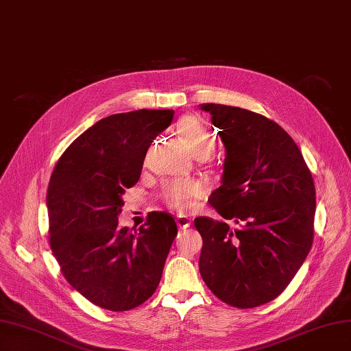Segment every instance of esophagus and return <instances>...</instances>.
Masks as SVG:
<instances>
[{
  "label": "esophagus",
  "mask_w": 351,
  "mask_h": 351,
  "mask_svg": "<svg viewBox=\"0 0 351 351\" xmlns=\"http://www.w3.org/2000/svg\"><path fill=\"white\" fill-rule=\"evenodd\" d=\"M190 224H192V219H190L187 215L180 214V215L177 217V226H178V228H180V230H186V228H189V227H190Z\"/></svg>",
  "instance_id": "34e87169"
}]
</instances>
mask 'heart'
Segmentation results:
<instances>
[{"label":"heart","mask_w":351,"mask_h":351,"mask_svg":"<svg viewBox=\"0 0 351 351\" xmlns=\"http://www.w3.org/2000/svg\"><path fill=\"white\" fill-rule=\"evenodd\" d=\"M176 130L196 156L208 155L215 146V137L206 123L196 115H184L176 123ZM208 192L202 180H173L164 187V200L177 210H189L197 205Z\"/></svg>","instance_id":"obj_1"}]
</instances>
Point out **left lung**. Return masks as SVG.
Listing matches in <instances>:
<instances>
[{
    "label": "left lung",
    "mask_w": 351,
    "mask_h": 351,
    "mask_svg": "<svg viewBox=\"0 0 351 351\" xmlns=\"http://www.w3.org/2000/svg\"><path fill=\"white\" fill-rule=\"evenodd\" d=\"M227 156L222 184L210 193L218 214L239 226L199 217V271L219 300L250 309L287 289L313 243L316 193L299 146L261 114L202 104Z\"/></svg>",
    "instance_id": "8db88e82"
}]
</instances>
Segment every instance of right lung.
<instances>
[{"label": "right lung", "instance_id": "obj_1", "mask_svg": "<svg viewBox=\"0 0 351 351\" xmlns=\"http://www.w3.org/2000/svg\"><path fill=\"white\" fill-rule=\"evenodd\" d=\"M173 115L137 110L105 117L67 147L51 174V250L73 289L102 309H134L161 281L177 236L174 217L149 212L136 230L120 228L119 214L121 195L139 182L147 149Z\"/></svg>", "mask_w": 351, "mask_h": 351}]
</instances>
